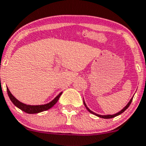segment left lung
<instances>
[{
    "label": "left lung",
    "instance_id": "left-lung-1",
    "mask_svg": "<svg viewBox=\"0 0 146 146\" xmlns=\"http://www.w3.org/2000/svg\"><path fill=\"white\" fill-rule=\"evenodd\" d=\"M133 98H132V99H130V102H128V104H127V105H126V107H124V108L122 109V110H121L120 111H119V112H118V113H117V114H112V115H99V114H96V113H94V112H93V111H91V110H90L89 109H88V107H86V104H85V102H84V105H85V107H86L87 110H88V111H89V112H91V113H92V114H95V115H96V116H97V117H101V118H104V119H110V118H113V117H114L118 116V115H119V114H122V112H124V111H125V110H127V109L128 108V107H129V106L130 105V104H131L132 101H133Z\"/></svg>",
    "mask_w": 146,
    "mask_h": 146
}]
</instances>
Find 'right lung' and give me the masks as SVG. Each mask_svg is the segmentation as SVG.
Masks as SVG:
<instances>
[{"label": "right lung", "mask_w": 146, "mask_h": 146, "mask_svg": "<svg viewBox=\"0 0 146 146\" xmlns=\"http://www.w3.org/2000/svg\"><path fill=\"white\" fill-rule=\"evenodd\" d=\"M7 92L8 95H9V98H10L11 101L13 102V104H14L16 107H17L18 108L20 109L21 110L24 111V112L28 113V114H36V113L42 112L43 111H46V110H48L49 109H50L51 107H52L54 104H56L57 102L59 99L60 96L62 94V92L60 93V94L58 96H57L56 97L54 98L51 102L48 103L47 104H44V105H38V106H32V105H27L25 104H23L22 102H20L19 101L17 100L13 95L11 94V93L10 92L9 88H7Z\"/></svg>", "instance_id": "1"}]
</instances>
